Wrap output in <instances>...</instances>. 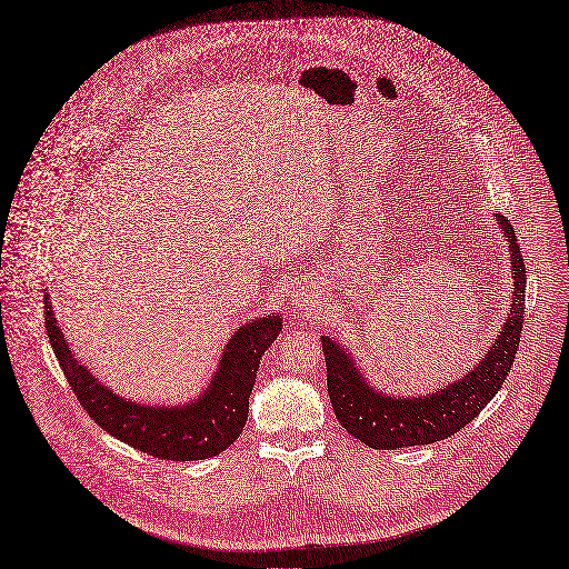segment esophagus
<instances>
[{"instance_id":"esophagus-1","label":"esophagus","mask_w":569,"mask_h":569,"mask_svg":"<svg viewBox=\"0 0 569 569\" xmlns=\"http://www.w3.org/2000/svg\"><path fill=\"white\" fill-rule=\"evenodd\" d=\"M298 305H302V302H298ZM300 310H302V308H300Z\"/></svg>"}]
</instances>
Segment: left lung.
Instances as JSON below:
<instances>
[{
    "instance_id": "left-lung-1",
    "label": "left lung",
    "mask_w": 569,
    "mask_h": 569,
    "mask_svg": "<svg viewBox=\"0 0 569 569\" xmlns=\"http://www.w3.org/2000/svg\"><path fill=\"white\" fill-rule=\"evenodd\" d=\"M503 237L510 248L512 267V300L508 319L490 346L486 358L467 376L451 385L437 387L426 397H387L373 389L360 373L358 362L332 337L323 335V356L328 369V397L339 423L356 440L371 449H403L417 445H432L447 440L480 415L501 385L506 382L523 323V296H527V264L521 259V248L515 228L506 216H497Z\"/></svg>"
}]
</instances>
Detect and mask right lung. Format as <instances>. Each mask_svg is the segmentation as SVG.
I'll return each instance as SVG.
<instances>
[{
	"label": "right lung",
	"mask_w": 569,
	"mask_h": 569,
	"mask_svg": "<svg viewBox=\"0 0 569 569\" xmlns=\"http://www.w3.org/2000/svg\"><path fill=\"white\" fill-rule=\"evenodd\" d=\"M46 328L77 401L98 426L148 456L184 462L218 456L241 435L259 360L280 335L282 321L273 315L241 326L226 343L211 382L187 406H143L104 387L70 351L50 293H46Z\"/></svg>",
	"instance_id": "right-lung-1"
}]
</instances>
